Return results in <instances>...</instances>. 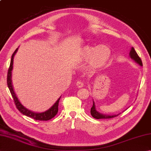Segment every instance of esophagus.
<instances>
[{
	"mask_svg": "<svg viewBox=\"0 0 151 151\" xmlns=\"http://www.w3.org/2000/svg\"><path fill=\"white\" fill-rule=\"evenodd\" d=\"M76 86H77V87L78 88H82L83 86H84V82H83L82 81H78L77 82H76Z\"/></svg>",
	"mask_w": 151,
	"mask_h": 151,
	"instance_id": "obj_1",
	"label": "esophagus"
}]
</instances>
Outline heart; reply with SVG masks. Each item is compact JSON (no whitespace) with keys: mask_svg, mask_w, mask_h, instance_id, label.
<instances>
[{"mask_svg":"<svg viewBox=\"0 0 151 151\" xmlns=\"http://www.w3.org/2000/svg\"><path fill=\"white\" fill-rule=\"evenodd\" d=\"M111 51L106 46L99 47L86 46L82 48L78 53V58L81 61H89V65L94 68L102 67L109 61Z\"/></svg>","mask_w":151,"mask_h":151,"instance_id":"1","label":"heart"}]
</instances>
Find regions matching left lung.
Wrapping results in <instances>:
<instances>
[{
	"label": "left lung",
	"mask_w": 151,
	"mask_h": 151,
	"mask_svg": "<svg viewBox=\"0 0 151 151\" xmlns=\"http://www.w3.org/2000/svg\"><path fill=\"white\" fill-rule=\"evenodd\" d=\"M130 56L131 57V58L133 59L136 62H137L141 66H143V63H142V59L140 58V57L138 56V54H137L136 51L135 49L132 47L131 49V50L130 52ZM91 114L92 115L93 117H94L95 119H110V118H113L117 116L118 115H102L97 111V110L95 109V103L93 102V103L92 107L91 108Z\"/></svg>",
	"instance_id": "8db88e82"
}]
</instances>
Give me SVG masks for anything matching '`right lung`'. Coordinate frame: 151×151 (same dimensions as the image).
I'll return each mask as SVG.
<instances>
[{
  "mask_svg": "<svg viewBox=\"0 0 151 151\" xmlns=\"http://www.w3.org/2000/svg\"><path fill=\"white\" fill-rule=\"evenodd\" d=\"M17 49H17L15 50V52L13 53L12 56L10 65H9V67L8 71V75H7L8 87L9 89V91H10V93H11L13 99H14L16 108H17V110L20 111L21 114L27 115V116H28V117L32 118L35 120H37H37L38 121L50 120L52 118H53L54 116H55V115L57 114L58 111V103H59V101L60 99V97L58 99V101L55 102V104H54L51 107L50 109H49L47 111L43 112V113H34V112L28 110V109L24 108L23 106L21 104V102H19V101L18 100V99L17 97V96H16V95L15 93L14 88H13L12 83V70L13 69L14 57V55L15 54V53L17 52Z\"/></svg>",
  "mask_w": 151,
  "mask_h": 151,
  "instance_id": "1",
  "label": "right lung"
}]
</instances>
